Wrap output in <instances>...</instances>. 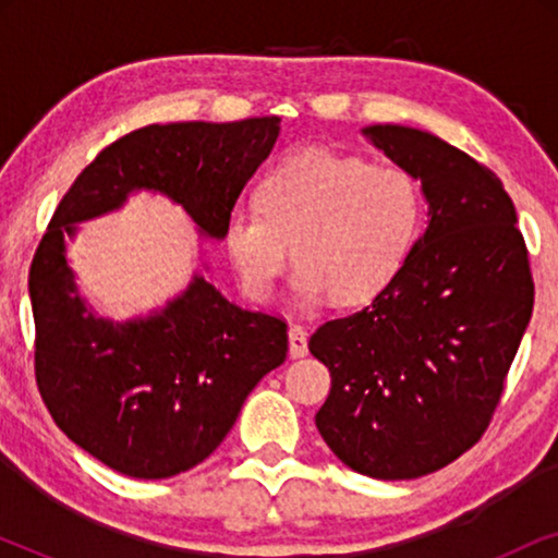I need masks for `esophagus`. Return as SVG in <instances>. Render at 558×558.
<instances>
[{"instance_id":"34e87169","label":"esophagus","mask_w":558,"mask_h":558,"mask_svg":"<svg viewBox=\"0 0 558 558\" xmlns=\"http://www.w3.org/2000/svg\"><path fill=\"white\" fill-rule=\"evenodd\" d=\"M307 353H310L307 332H304L300 325H292V327H289V355L304 357Z\"/></svg>"}]
</instances>
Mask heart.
<instances>
[{"label":"heart","instance_id":"b5f03b06","mask_svg":"<svg viewBox=\"0 0 558 558\" xmlns=\"http://www.w3.org/2000/svg\"><path fill=\"white\" fill-rule=\"evenodd\" d=\"M422 208L418 182L401 167L302 149L264 172L256 205L228 213L223 246L251 300L277 292L292 243L296 300L330 294L332 304L355 307L399 277Z\"/></svg>","mask_w":558,"mask_h":558}]
</instances>
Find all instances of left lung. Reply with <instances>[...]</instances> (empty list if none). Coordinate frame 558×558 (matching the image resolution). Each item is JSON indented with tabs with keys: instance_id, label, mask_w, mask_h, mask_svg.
I'll return each instance as SVG.
<instances>
[{
	"instance_id": "1",
	"label": "left lung",
	"mask_w": 558,
	"mask_h": 558,
	"mask_svg": "<svg viewBox=\"0 0 558 558\" xmlns=\"http://www.w3.org/2000/svg\"><path fill=\"white\" fill-rule=\"evenodd\" d=\"M422 182L426 231L368 307L325 323L310 353L332 388L315 424L350 470L429 475L475 445L533 312L529 251L502 182L422 129H361Z\"/></svg>"
}]
</instances>
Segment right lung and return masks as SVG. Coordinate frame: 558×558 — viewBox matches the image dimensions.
<instances>
[{"label":"right lung","instance_id":"1","mask_svg":"<svg viewBox=\"0 0 558 558\" xmlns=\"http://www.w3.org/2000/svg\"><path fill=\"white\" fill-rule=\"evenodd\" d=\"M279 117L151 124L121 136L83 170L52 213L29 269L35 373L56 424L106 468L140 480L180 475L231 432L243 401L284 363L287 325L228 302L203 274L147 315H98L68 264L78 223L136 193L180 205L205 239L271 155Z\"/></svg>","mask_w":558,"mask_h":558}]
</instances>
